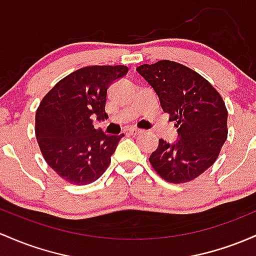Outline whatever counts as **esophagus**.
Segmentation results:
<instances>
[{
    "mask_svg": "<svg viewBox=\"0 0 256 256\" xmlns=\"http://www.w3.org/2000/svg\"><path fill=\"white\" fill-rule=\"evenodd\" d=\"M141 132H142V131L138 130V128H128V134H132V136H137V134H140Z\"/></svg>",
    "mask_w": 256,
    "mask_h": 256,
    "instance_id": "34e87169",
    "label": "esophagus"
}]
</instances>
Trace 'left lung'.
Here are the masks:
<instances>
[{
  "mask_svg": "<svg viewBox=\"0 0 256 256\" xmlns=\"http://www.w3.org/2000/svg\"><path fill=\"white\" fill-rule=\"evenodd\" d=\"M136 70L153 87L178 134L174 143L159 140L150 156L152 166L171 184L192 181L214 164L227 138L222 98L202 75L176 62L142 64Z\"/></svg>",
  "mask_w": 256,
  "mask_h": 256,
  "instance_id": "obj_1",
  "label": "left lung"
}]
</instances>
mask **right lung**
I'll return each mask as SVG.
<instances>
[{
	"mask_svg": "<svg viewBox=\"0 0 256 256\" xmlns=\"http://www.w3.org/2000/svg\"><path fill=\"white\" fill-rule=\"evenodd\" d=\"M125 66H85L62 78L42 98L35 134L50 168L72 184H87L103 175L124 137L94 128L104 120L108 87L128 74Z\"/></svg>",
	"mask_w": 256,
	"mask_h": 256,
	"instance_id": "add662e5",
	"label": "right lung"
}]
</instances>
